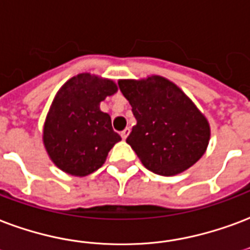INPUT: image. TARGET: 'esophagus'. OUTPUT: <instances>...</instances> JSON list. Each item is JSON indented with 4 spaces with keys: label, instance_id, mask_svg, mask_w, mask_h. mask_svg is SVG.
<instances>
[{
    "label": "esophagus",
    "instance_id": "34e87169",
    "mask_svg": "<svg viewBox=\"0 0 250 250\" xmlns=\"http://www.w3.org/2000/svg\"><path fill=\"white\" fill-rule=\"evenodd\" d=\"M129 133H130V129H129V127H125L123 132H121V137H123V140H125V138L129 136Z\"/></svg>",
    "mask_w": 250,
    "mask_h": 250
}]
</instances>
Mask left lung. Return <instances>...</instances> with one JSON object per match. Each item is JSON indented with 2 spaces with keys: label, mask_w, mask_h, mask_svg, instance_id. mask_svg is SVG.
Instances as JSON below:
<instances>
[{
  "label": "left lung",
  "mask_w": 250,
  "mask_h": 250,
  "mask_svg": "<svg viewBox=\"0 0 250 250\" xmlns=\"http://www.w3.org/2000/svg\"><path fill=\"white\" fill-rule=\"evenodd\" d=\"M137 124L126 142L147 170L170 176L196 163L207 149L209 125L192 101L161 76L120 80Z\"/></svg>",
  "instance_id": "left-lung-1"
}]
</instances>
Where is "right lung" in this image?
<instances>
[{
	"label": "right lung",
	"mask_w": 250,
	"mask_h": 250,
	"mask_svg": "<svg viewBox=\"0 0 250 250\" xmlns=\"http://www.w3.org/2000/svg\"><path fill=\"white\" fill-rule=\"evenodd\" d=\"M116 91L112 80L80 74L56 93L43 141L50 158L61 170L76 176L96 171L121 140L112 127L109 114L100 110L101 101Z\"/></svg>",
	"instance_id": "1"
}]
</instances>
